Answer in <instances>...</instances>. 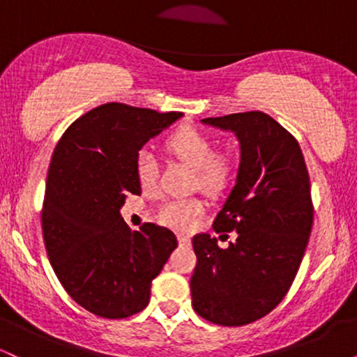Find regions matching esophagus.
Returning a JSON list of instances; mask_svg holds the SVG:
<instances>
[{"label":"esophagus","instance_id":"34e87169","mask_svg":"<svg viewBox=\"0 0 357 357\" xmlns=\"http://www.w3.org/2000/svg\"><path fill=\"white\" fill-rule=\"evenodd\" d=\"M178 241H179V245H183V247H190L191 245V238L188 235H184V233H179Z\"/></svg>","mask_w":357,"mask_h":357}]
</instances>
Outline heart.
<instances>
[{
	"instance_id": "1",
	"label": "heart",
	"mask_w": 357,
	"mask_h": 357,
	"mask_svg": "<svg viewBox=\"0 0 357 357\" xmlns=\"http://www.w3.org/2000/svg\"><path fill=\"white\" fill-rule=\"evenodd\" d=\"M171 154L191 166L196 173V184L208 192H216L225 186L231 174V158L227 153H213V139L195 127H181L166 141ZM137 181L144 191L154 190L159 178L158 158L151 151H141L136 159ZM203 211L196 199H173L161 208L162 223L178 230H186Z\"/></svg>"
}]
</instances>
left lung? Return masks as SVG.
Returning a JSON list of instances; mask_svg holds the SVG:
<instances>
[{
	"label": "left lung",
	"instance_id": "obj_1",
	"mask_svg": "<svg viewBox=\"0 0 357 357\" xmlns=\"http://www.w3.org/2000/svg\"><path fill=\"white\" fill-rule=\"evenodd\" d=\"M235 134L240 165L216 215V231H235L227 248L208 233L192 238V309L220 326H245L280 304L312 230L310 181L301 146L264 112L202 119Z\"/></svg>",
	"mask_w": 357,
	"mask_h": 357
}]
</instances>
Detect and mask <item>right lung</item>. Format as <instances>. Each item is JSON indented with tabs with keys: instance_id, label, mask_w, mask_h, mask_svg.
Instances as JSON below:
<instances>
[{
	"instance_id": "1",
	"label": "right lung",
	"mask_w": 357,
	"mask_h": 357,
	"mask_svg": "<svg viewBox=\"0 0 357 357\" xmlns=\"http://www.w3.org/2000/svg\"><path fill=\"white\" fill-rule=\"evenodd\" d=\"M181 117L110 102L77 119L53 151L42 213L45 247L68 296L99 317L141 312L178 247L174 233L154 223L130 231L121 208L129 195H141L139 151Z\"/></svg>"
}]
</instances>
